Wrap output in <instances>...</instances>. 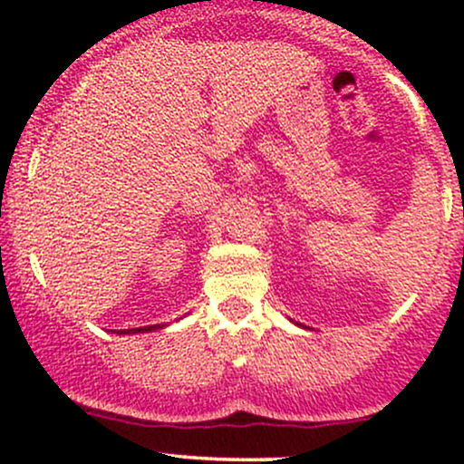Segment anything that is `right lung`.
<instances>
[{
	"label": "right lung",
	"instance_id": "obj_1",
	"mask_svg": "<svg viewBox=\"0 0 464 464\" xmlns=\"http://www.w3.org/2000/svg\"><path fill=\"white\" fill-rule=\"evenodd\" d=\"M165 324H150V327H137V329H124L120 334H148V332H157V329H163Z\"/></svg>",
	"mask_w": 464,
	"mask_h": 464
}]
</instances>
